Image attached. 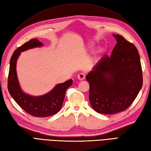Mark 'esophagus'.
Segmentation results:
<instances>
[{"label": "esophagus", "instance_id": "1", "mask_svg": "<svg viewBox=\"0 0 151 151\" xmlns=\"http://www.w3.org/2000/svg\"><path fill=\"white\" fill-rule=\"evenodd\" d=\"M78 78L79 80L81 81V80H83L85 78V74L83 73H80L79 74L78 76Z\"/></svg>", "mask_w": 151, "mask_h": 151}]
</instances>
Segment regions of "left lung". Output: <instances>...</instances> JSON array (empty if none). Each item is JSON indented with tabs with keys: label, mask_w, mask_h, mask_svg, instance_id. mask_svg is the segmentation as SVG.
Masks as SVG:
<instances>
[{
	"label": "left lung",
	"mask_w": 151,
	"mask_h": 151,
	"mask_svg": "<svg viewBox=\"0 0 151 151\" xmlns=\"http://www.w3.org/2000/svg\"><path fill=\"white\" fill-rule=\"evenodd\" d=\"M116 44L89 72V101L96 112L115 114L130 106L143 85L140 57L136 46L119 35Z\"/></svg>",
	"instance_id": "left-lung-1"
}]
</instances>
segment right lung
<instances>
[{
  "instance_id": "obj_1",
  "label": "right lung",
  "mask_w": 151,
  "mask_h": 151,
  "mask_svg": "<svg viewBox=\"0 0 151 151\" xmlns=\"http://www.w3.org/2000/svg\"><path fill=\"white\" fill-rule=\"evenodd\" d=\"M42 45V43L38 39H32L17 47L11 57L8 78V89L12 97L24 111L35 117H46L59 111L66 91L73 83L72 80L70 79L58 84L50 93L40 96H32L23 93L20 88L16 73L17 58L21 52Z\"/></svg>"
}]
</instances>
